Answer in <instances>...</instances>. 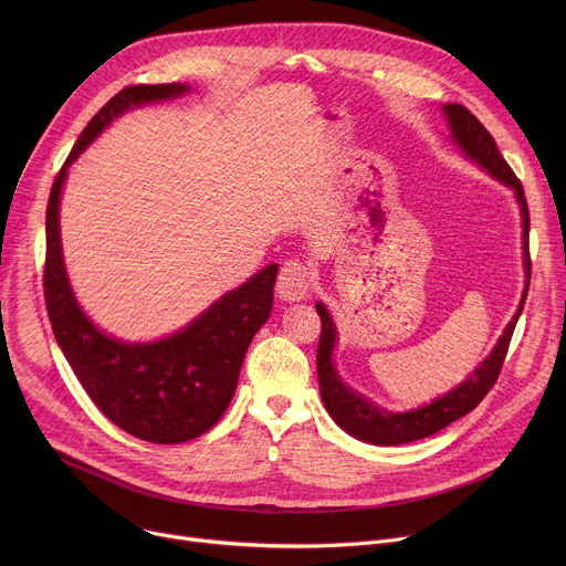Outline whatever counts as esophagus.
Here are the masks:
<instances>
[{
    "instance_id": "1",
    "label": "esophagus",
    "mask_w": 566,
    "mask_h": 566,
    "mask_svg": "<svg viewBox=\"0 0 566 566\" xmlns=\"http://www.w3.org/2000/svg\"><path fill=\"white\" fill-rule=\"evenodd\" d=\"M312 289V271L301 261H284L277 277V293L282 301H301Z\"/></svg>"
}]
</instances>
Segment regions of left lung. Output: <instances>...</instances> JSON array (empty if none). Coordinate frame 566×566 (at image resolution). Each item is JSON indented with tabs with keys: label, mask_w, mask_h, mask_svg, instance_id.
<instances>
[{
	"label": "left lung",
	"mask_w": 566,
	"mask_h": 566,
	"mask_svg": "<svg viewBox=\"0 0 566 566\" xmlns=\"http://www.w3.org/2000/svg\"><path fill=\"white\" fill-rule=\"evenodd\" d=\"M442 112H444V116H448L452 137L459 144L461 151L470 160L480 163L493 178H497L500 184L510 186L514 190V195L521 203V216H523V263H525L527 282H525V291H523V298H521L516 316L510 321L507 328H504L502 337L497 339L489 358L478 369H474L459 385V388L431 401L429 406H422V408L410 410V412L380 410L378 406L363 399L358 392L346 388L333 365V348L337 342L335 323H333L328 310L323 307V303H316V312L321 316V339H318V350H316L321 399L325 403V410L333 415V420L346 433L355 436L358 440L371 442V444H403V442L433 436L436 431L463 418V415L470 412L472 408H478L480 401L489 395V390L493 388L497 376H500L504 355H507V348H510V342H512V335L516 328V321H518L525 298H527L532 261H530V245H527L530 211H527V199H525L523 186L516 178V174L512 171V167L507 165V160H504L502 154L497 151V144H495L493 135L482 126L478 116L459 103H448L442 107Z\"/></svg>",
	"instance_id": "left-lung-1"
}]
</instances>
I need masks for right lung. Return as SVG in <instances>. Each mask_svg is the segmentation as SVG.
<instances>
[{
	"label": "right lung",
	"instance_id": "obj_1",
	"mask_svg": "<svg viewBox=\"0 0 566 566\" xmlns=\"http://www.w3.org/2000/svg\"><path fill=\"white\" fill-rule=\"evenodd\" d=\"M188 88L186 84H133L109 98L59 169L45 213L43 291L54 339L105 418L130 436L158 444L192 440L222 418L248 346L271 316L277 263L224 293L181 333L151 344L118 342L98 331L75 301L59 238V195L69 167L118 114L176 98Z\"/></svg>",
	"mask_w": 566,
	"mask_h": 566
}]
</instances>
